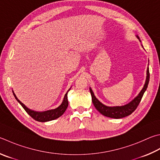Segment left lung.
Masks as SVG:
<instances>
[{
    "mask_svg": "<svg viewBox=\"0 0 160 160\" xmlns=\"http://www.w3.org/2000/svg\"><path fill=\"white\" fill-rule=\"evenodd\" d=\"M136 37L139 39L138 36H136ZM149 80H150V72H149V68H148L146 82H145V85L143 86V89H141L140 93H139V94L136 96V97L133 98L131 102L126 104V105L121 106H107L103 105L102 103L100 102V101L96 98L94 92H93L92 89L89 88V91L92 95V103L94 104V107L97 108L98 111L100 113H101L103 115L106 116V117L115 118V119H120V118L127 117V116L132 114V113L136 109V108H137L138 104L140 103L144 92H146V90L147 89L148 85V83H149Z\"/></svg>",
    "mask_w": 160,
    "mask_h": 160,
    "instance_id": "1",
    "label": "left lung"
}]
</instances>
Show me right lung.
I'll return each mask as SVG.
<instances>
[{
  "label": "right lung",
  "instance_id": "add662e5",
  "mask_svg": "<svg viewBox=\"0 0 160 160\" xmlns=\"http://www.w3.org/2000/svg\"><path fill=\"white\" fill-rule=\"evenodd\" d=\"M70 89H71V88L69 89L67 91V92L66 93L62 104H61V105L58 107V108H55V109L46 110V111H43V112L34 111V110H32L29 108H28L24 103H22L21 101H20L18 98H17V97H16V95H15V94H14L13 91H12V92H13L14 97H15V98H16V100L18 101V102L20 103V105L23 107V108L26 110V112H27L32 118L34 119V120L36 121L41 122H45L51 121V120H55V119H57L58 118H59L60 116H62L63 114V112L66 111V108H67V107L68 106L67 94H68V92L70 91Z\"/></svg>",
  "mask_w": 160,
  "mask_h": 160
}]
</instances>
